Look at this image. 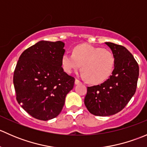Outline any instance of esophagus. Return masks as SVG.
Listing matches in <instances>:
<instances>
[{
  "instance_id": "1",
  "label": "esophagus",
  "mask_w": 147,
  "mask_h": 147,
  "mask_svg": "<svg viewBox=\"0 0 147 147\" xmlns=\"http://www.w3.org/2000/svg\"><path fill=\"white\" fill-rule=\"evenodd\" d=\"M75 84H80V83H82V82H81L80 80H79L78 79H75Z\"/></svg>"
}]
</instances>
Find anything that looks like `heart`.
I'll return each mask as SVG.
<instances>
[{
    "mask_svg": "<svg viewBox=\"0 0 147 147\" xmlns=\"http://www.w3.org/2000/svg\"><path fill=\"white\" fill-rule=\"evenodd\" d=\"M115 58L110 51L88 44L75 47L72 54L65 53L62 57V66L67 73H72L82 66L81 75L90 82H103L112 75Z\"/></svg>",
    "mask_w": 147,
    "mask_h": 147,
    "instance_id": "b5f03b06",
    "label": "heart"
}]
</instances>
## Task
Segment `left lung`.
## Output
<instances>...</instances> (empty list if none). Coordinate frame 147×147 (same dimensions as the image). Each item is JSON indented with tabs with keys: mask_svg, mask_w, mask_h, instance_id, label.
<instances>
[{
	"mask_svg": "<svg viewBox=\"0 0 147 147\" xmlns=\"http://www.w3.org/2000/svg\"><path fill=\"white\" fill-rule=\"evenodd\" d=\"M115 58L112 75L105 82L87 87L84 105L95 116H110L122 110L137 90L139 65L124 46L105 42Z\"/></svg>",
	"mask_w": 147,
	"mask_h": 147,
	"instance_id": "8db88e82",
	"label": "left lung"
}]
</instances>
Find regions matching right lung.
<instances>
[{"instance_id": "add662e5", "label": "right lung", "mask_w": 147, "mask_h": 147, "mask_svg": "<svg viewBox=\"0 0 147 147\" xmlns=\"http://www.w3.org/2000/svg\"><path fill=\"white\" fill-rule=\"evenodd\" d=\"M61 41H40L23 51L13 74L16 100L30 116L40 120L56 117L75 78L64 72Z\"/></svg>"}]
</instances>
